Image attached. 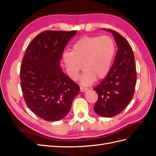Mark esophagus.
<instances>
[{
    "label": "esophagus",
    "instance_id": "esophagus-1",
    "mask_svg": "<svg viewBox=\"0 0 156 156\" xmlns=\"http://www.w3.org/2000/svg\"><path fill=\"white\" fill-rule=\"evenodd\" d=\"M88 90L87 88H85V87H80V91L81 92H85L87 91Z\"/></svg>",
    "mask_w": 156,
    "mask_h": 156
}]
</instances>
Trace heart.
Segmentation results:
<instances>
[{"label":"heart","mask_w":156,"mask_h":156,"mask_svg":"<svg viewBox=\"0 0 156 156\" xmlns=\"http://www.w3.org/2000/svg\"><path fill=\"white\" fill-rule=\"evenodd\" d=\"M116 53V44L108 36H85L73 45L72 51L65 52L63 59L69 77L77 80L79 72L84 85L92 84L96 78H104L111 69Z\"/></svg>","instance_id":"obj_1"}]
</instances>
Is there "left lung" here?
<instances>
[{
	"instance_id": "obj_1",
	"label": "left lung",
	"mask_w": 156,
	"mask_h": 156,
	"mask_svg": "<svg viewBox=\"0 0 156 156\" xmlns=\"http://www.w3.org/2000/svg\"><path fill=\"white\" fill-rule=\"evenodd\" d=\"M105 30L111 32L119 49L106 77L94 88L98 95L94 109L101 116L112 117L123 111L133 98L136 71L133 51L128 41L115 30Z\"/></svg>"
}]
</instances>
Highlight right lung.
Listing matches in <instances>:
<instances>
[{
    "mask_svg": "<svg viewBox=\"0 0 156 156\" xmlns=\"http://www.w3.org/2000/svg\"><path fill=\"white\" fill-rule=\"evenodd\" d=\"M77 30H45L26 50L20 69L21 87L27 105L46 121H58L69 112L79 92L77 84L62 72L59 61Z\"/></svg>",
    "mask_w": 156,
    "mask_h": 156,
    "instance_id": "1",
    "label": "right lung"
}]
</instances>
